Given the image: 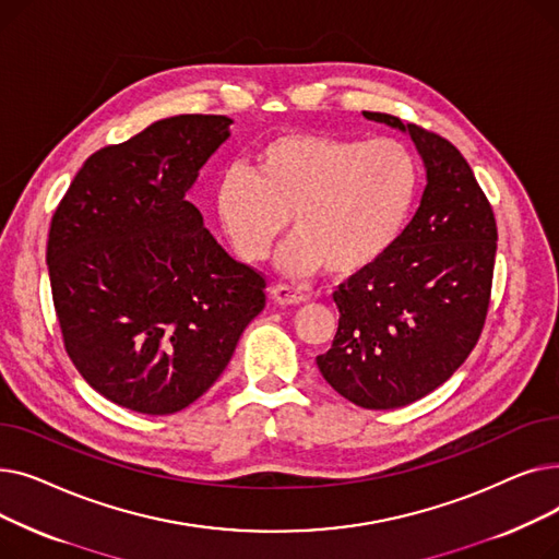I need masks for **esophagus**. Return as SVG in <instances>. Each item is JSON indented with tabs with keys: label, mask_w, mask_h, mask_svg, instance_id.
Here are the masks:
<instances>
[{
	"label": "esophagus",
	"mask_w": 559,
	"mask_h": 559,
	"mask_svg": "<svg viewBox=\"0 0 559 559\" xmlns=\"http://www.w3.org/2000/svg\"><path fill=\"white\" fill-rule=\"evenodd\" d=\"M267 292H270V299L281 304V306H301V304H306V297L297 295L295 289H289L285 285H272Z\"/></svg>",
	"instance_id": "1"
}]
</instances>
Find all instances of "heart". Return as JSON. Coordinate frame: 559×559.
Instances as JSON below:
<instances>
[{
	"mask_svg": "<svg viewBox=\"0 0 559 559\" xmlns=\"http://www.w3.org/2000/svg\"><path fill=\"white\" fill-rule=\"evenodd\" d=\"M419 160L394 138L358 140L292 131L260 144L253 171L226 167L215 183V215L235 255L258 262L287 228L278 253L295 278L324 270L350 281L383 262L413 219Z\"/></svg>",
	"mask_w": 559,
	"mask_h": 559,
	"instance_id": "1",
	"label": "heart"
}]
</instances>
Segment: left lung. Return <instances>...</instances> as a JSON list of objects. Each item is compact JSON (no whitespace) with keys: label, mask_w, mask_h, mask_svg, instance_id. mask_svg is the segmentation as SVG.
Wrapping results in <instances>:
<instances>
[{"label":"left lung","mask_w":559,"mask_h":559,"mask_svg":"<svg viewBox=\"0 0 559 559\" xmlns=\"http://www.w3.org/2000/svg\"><path fill=\"white\" fill-rule=\"evenodd\" d=\"M362 115L413 138L428 183L394 251L333 292L340 326L317 367L350 403L394 409L447 383L474 350L498 233L472 167L447 138L388 112Z\"/></svg>","instance_id":"1"}]
</instances>
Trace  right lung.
Segmentation results:
<instances>
[{
	"label": "right lung",
	"mask_w": 559,
	"mask_h": 559,
	"mask_svg": "<svg viewBox=\"0 0 559 559\" xmlns=\"http://www.w3.org/2000/svg\"><path fill=\"white\" fill-rule=\"evenodd\" d=\"M230 124L176 115L104 146L51 217L47 264L68 356L133 413L174 415L209 392L264 308V278L217 245L186 197Z\"/></svg>",
	"instance_id": "1"
}]
</instances>
